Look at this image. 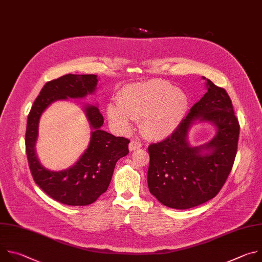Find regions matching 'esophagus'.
Here are the masks:
<instances>
[{"label": "esophagus", "mask_w": 262, "mask_h": 262, "mask_svg": "<svg viewBox=\"0 0 262 262\" xmlns=\"http://www.w3.org/2000/svg\"><path fill=\"white\" fill-rule=\"evenodd\" d=\"M141 147H142V144H141L140 142H138V141H135V140L130 141V143H129V145H128V148H129L130 151L138 150V149H140Z\"/></svg>", "instance_id": "34e87169"}]
</instances>
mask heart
Masks as SVG:
<instances>
[{"instance_id":"b5f03b06","label":"heart","mask_w":262,"mask_h":262,"mask_svg":"<svg viewBox=\"0 0 262 262\" xmlns=\"http://www.w3.org/2000/svg\"><path fill=\"white\" fill-rule=\"evenodd\" d=\"M189 96L168 82L152 80L125 86L117 96V103H108L110 123L128 130L132 119L140 118L142 134L151 139L170 136L183 120L189 110Z\"/></svg>"}]
</instances>
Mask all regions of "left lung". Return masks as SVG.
I'll return each instance as SVG.
<instances>
[{"instance_id": "8db88e82", "label": "left lung", "mask_w": 262, "mask_h": 262, "mask_svg": "<svg viewBox=\"0 0 262 262\" xmlns=\"http://www.w3.org/2000/svg\"><path fill=\"white\" fill-rule=\"evenodd\" d=\"M206 80L207 92L196 102L171 136L148 147L147 182L162 204L188 209L216 196L231 172L239 136V124L231 99L224 88ZM195 121L210 122L216 136L193 147L187 133Z\"/></svg>"}]
</instances>
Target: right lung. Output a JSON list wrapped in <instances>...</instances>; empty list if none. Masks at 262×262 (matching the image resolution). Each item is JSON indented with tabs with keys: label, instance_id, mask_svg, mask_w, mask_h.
Here are the masks:
<instances>
[{
	"label": "right lung",
	"instance_id": "add662e5",
	"mask_svg": "<svg viewBox=\"0 0 262 262\" xmlns=\"http://www.w3.org/2000/svg\"><path fill=\"white\" fill-rule=\"evenodd\" d=\"M97 82L95 74L71 73L48 82L28 116L26 152L33 179L47 195L66 205L84 206L95 202L107 190L117 161L128 154L129 140L101 130L102 115L96 105L88 104L84 112L93 132L88 148L78 162L56 172L45 168L37 158L35 145L38 124L46 108L56 100L84 98L94 93Z\"/></svg>",
	"mask_w": 262,
	"mask_h": 262
}]
</instances>
